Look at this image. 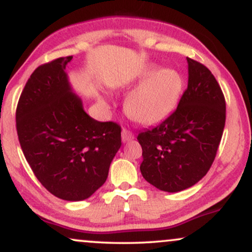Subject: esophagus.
<instances>
[{"label":"esophagus","mask_w":252,"mask_h":252,"mask_svg":"<svg viewBox=\"0 0 252 252\" xmlns=\"http://www.w3.org/2000/svg\"><path fill=\"white\" fill-rule=\"evenodd\" d=\"M134 137H135L134 132L130 131L129 129L123 128V130H122V141L123 142H129V141H131Z\"/></svg>","instance_id":"esophagus-1"}]
</instances>
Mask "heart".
Listing matches in <instances>:
<instances>
[{
	"mask_svg": "<svg viewBox=\"0 0 252 252\" xmlns=\"http://www.w3.org/2000/svg\"><path fill=\"white\" fill-rule=\"evenodd\" d=\"M158 70L149 65L140 72V79H146L126 98V109L130 117L141 123L160 121L173 109L182 89V79L172 68Z\"/></svg>",
	"mask_w": 252,
	"mask_h": 252,
	"instance_id": "obj_1",
	"label": "heart"
}]
</instances>
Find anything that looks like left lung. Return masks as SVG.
<instances>
[{
	"label": "left lung",
	"mask_w": 252,
	"mask_h": 252,
	"mask_svg": "<svg viewBox=\"0 0 252 252\" xmlns=\"http://www.w3.org/2000/svg\"><path fill=\"white\" fill-rule=\"evenodd\" d=\"M189 62V85L178 108L152 129L141 131L140 169L143 178L164 192L195 185L215 161L226 120V103L209 68Z\"/></svg>",
	"instance_id": "left-lung-1"
}]
</instances>
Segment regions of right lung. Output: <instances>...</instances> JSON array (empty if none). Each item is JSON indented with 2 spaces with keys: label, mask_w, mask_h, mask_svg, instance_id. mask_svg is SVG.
I'll use <instances>...</instances> for the list:
<instances>
[{
  "label": "right lung",
  "mask_w": 252,
  "mask_h": 252,
  "mask_svg": "<svg viewBox=\"0 0 252 252\" xmlns=\"http://www.w3.org/2000/svg\"><path fill=\"white\" fill-rule=\"evenodd\" d=\"M71 59L58 58L32 73L16 106V130L42 186L63 200L79 201L105 182L122 144V128L111 121L98 122L84 111L65 73Z\"/></svg>",
  "instance_id": "obj_1"
}]
</instances>
